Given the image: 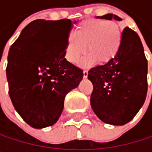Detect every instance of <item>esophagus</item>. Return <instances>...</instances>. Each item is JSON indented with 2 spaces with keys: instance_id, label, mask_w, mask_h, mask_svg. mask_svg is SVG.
<instances>
[{
  "instance_id": "1",
  "label": "esophagus",
  "mask_w": 152,
  "mask_h": 152,
  "mask_svg": "<svg viewBox=\"0 0 152 152\" xmlns=\"http://www.w3.org/2000/svg\"><path fill=\"white\" fill-rule=\"evenodd\" d=\"M88 76V71L87 70H83V77L86 78Z\"/></svg>"
}]
</instances>
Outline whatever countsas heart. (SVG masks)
<instances>
[{"label": "heart", "instance_id": "obj_1", "mask_svg": "<svg viewBox=\"0 0 152 152\" xmlns=\"http://www.w3.org/2000/svg\"><path fill=\"white\" fill-rule=\"evenodd\" d=\"M121 43V31L114 21L91 18L81 22L66 40L65 54L69 61L76 63L88 51L91 53L82 61L91 66L97 61L106 63L117 54Z\"/></svg>", "mask_w": 152, "mask_h": 152}]
</instances>
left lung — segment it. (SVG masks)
I'll return each instance as SVG.
<instances>
[{
    "mask_svg": "<svg viewBox=\"0 0 152 152\" xmlns=\"http://www.w3.org/2000/svg\"><path fill=\"white\" fill-rule=\"evenodd\" d=\"M98 18L121 21L106 14ZM148 63L136 31L126 27L117 54L105 65L92 68L88 78L93 84L91 106L105 123L121 126L129 122L143 105L147 90Z\"/></svg>",
    "mask_w": 152,
    "mask_h": 152,
    "instance_id": "left-lung-1",
    "label": "left lung"
}]
</instances>
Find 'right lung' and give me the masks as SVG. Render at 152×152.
<instances>
[{"label":"right lung","instance_id":"add662e5","mask_svg":"<svg viewBox=\"0 0 152 152\" xmlns=\"http://www.w3.org/2000/svg\"><path fill=\"white\" fill-rule=\"evenodd\" d=\"M76 23L34 20L10 48L9 94L16 112L34 129L58 121L65 96L83 79V70L65 58L66 40Z\"/></svg>","mask_w":152,"mask_h":152}]
</instances>
